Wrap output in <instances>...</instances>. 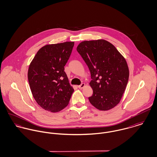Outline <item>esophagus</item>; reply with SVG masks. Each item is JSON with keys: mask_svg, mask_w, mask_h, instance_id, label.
<instances>
[{"mask_svg": "<svg viewBox=\"0 0 157 157\" xmlns=\"http://www.w3.org/2000/svg\"><path fill=\"white\" fill-rule=\"evenodd\" d=\"M85 84L84 83H82L81 85H80L78 86V88L79 89H82L83 88L85 87Z\"/></svg>", "mask_w": 157, "mask_h": 157, "instance_id": "1", "label": "esophagus"}]
</instances>
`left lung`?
Returning a JSON list of instances; mask_svg holds the SVG:
<instances>
[{
    "label": "left lung",
    "mask_w": 157,
    "mask_h": 157,
    "mask_svg": "<svg viewBox=\"0 0 157 157\" xmlns=\"http://www.w3.org/2000/svg\"><path fill=\"white\" fill-rule=\"evenodd\" d=\"M77 52L88 67L93 94L90 102L100 111H108L117 106L129 80V68L123 56L105 40L83 41Z\"/></svg>",
    "instance_id": "left-lung-1"
}]
</instances>
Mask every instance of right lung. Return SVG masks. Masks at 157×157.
<instances>
[{
	"label": "right lung",
	"instance_id": "add662e5",
	"mask_svg": "<svg viewBox=\"0 0 157 157\" xmlns=\"http://www.w3.org/2000/svg\"><path fill=\"white\" fill-rule=\"evenodd\" d=\"M74 42L46 45L31 62L28 78L33 95L46 111H60L69 103L74 92L64 71Z\"/></svg>",
	"mask_w": 157,
	"mask_h": 157
}]
</instances>
